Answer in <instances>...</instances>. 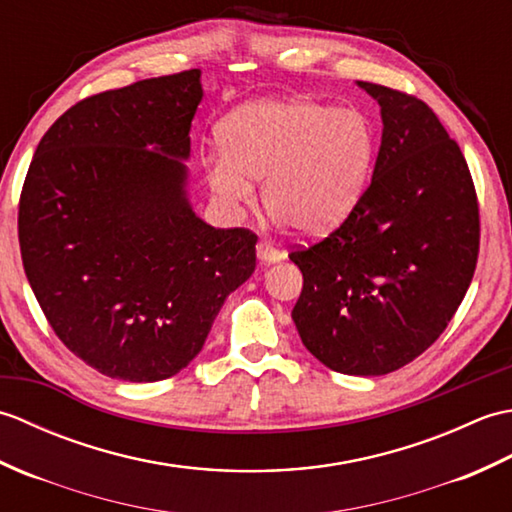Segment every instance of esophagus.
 Returning a JSON list of instances; mask_svg holds the SVG:
<instances>
[{"instance_id": "34e87169", "label": "esophagus", "mask_w": 512, "mask_h": 512, "mask_svg": "<svg viewBox=\"0 0 512 512\" xmlns=\"http://www.w3.org/2000/svg\"><path fill=\"white\" fill-rule=\"evenodd\" d=\"M257 257H259V262H262V264H275V262H279V259H284V253L277 250L273 244L259 242L257 244Z\"/></svg>"}]
</instances>
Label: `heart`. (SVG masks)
I'll return each mask as SVG.
<instances>
[{"label":"heart","instance_id":"obj_1","mask_svg":"<svg viewBox=\"0 0 512 512\" xmlns=\"http://www.w3.org/2000/svg\"><path fill=\"white\" fill-rule=\"evenodd\" d=\"M220 149L204 160L211 191L242 209L264 180V204L301 233L339 226L361 200L374 160V132L356 110L317 101H259L220 127Z\"/></svg>","mask_w":512,"mask_h":512}]
</instances>
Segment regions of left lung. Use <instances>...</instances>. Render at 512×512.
Returning a JSON list of instances; mask_svg holds the SVG:
<instances>
[{"label":"left lung","instance_id":"left-lung-1","mask_svg":"<svg viewBox=\"0 0 512 512\" xmlns=\"http://www.w3.org/2000/svg\"><path fill=\"white\" fill-rule=\"evenodd\" d=\"M380 105L372 182L347 220L290 253L303 345L334 372L383 376L420 356L453 319L480 253V209L462 151L427 103L358 81Z\"/></svg>","mask_w":512,"mask_h":512}]
</instances>
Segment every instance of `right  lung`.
Returning a JSON list of instances; mask_svg holds the SVG:
<instances>
[{
    "instance_id": "obj_1",
    "label": "right lung",
    "mask_w": 512,
    "mask_h": 512,
    "mask_svg": "<svg viewBox=\"0 0 512 512\" xmlns=\"http://www.w3.org/2000/svg\"><path fill=\"white\" fill-rule=\"evenodd\" d=\"M200 74L72 105L43 134L21 189L30 288L63 345L116 380L176 376L255 270L257 235L213 228L189 202Z\"/></svg>"
}]
</instances>
